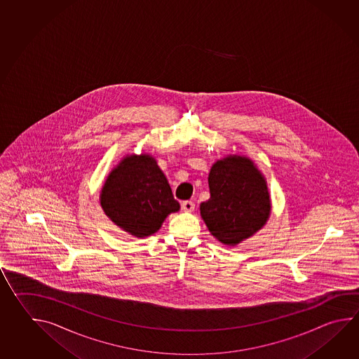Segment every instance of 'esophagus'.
I'll return each instance as SVG.
<instances>
[{
    "label": "esophagus",
    "mask_w": 359,
    "mask_h": 359,
    "mask_svg": "<svg viewBox=\"0 0 359 359\" xmlns=\"http://www.w3.org/2000/svg\"><path fill=\"white\" fill-rule=\"evenodd\" d=\"M194 208H196V205L191 201H184L182 203V210L184 212H193Z\"/></svg>",
    "instance_id": "obj_1"
}]
</instances>
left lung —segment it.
Masks as SVG:
<instances>
[{
  "instance_id": "left-lung-1",
  "label": "left lung",
  "mask_w": 359,
  "mask_h": 359,
  "mask_svg": "<svg viewBox=\"0 0 359 359\" xmlns=\"http://www.w3.org/2000/svg\"><path fill=\"white\" fill-rule=\"evenodd\" d=\"M208 187L211 197L201 203V216L222 244L236 245L248 239L270 217L266 179L248 157L230 154L215 162Z\"/></svg>"
}]
</instances>
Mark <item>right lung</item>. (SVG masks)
<instances>
[{"mask_svg":"<svg viewBox=\"0 0 359 359\" xmlns=\"http://www.w3.org/2000/svg\"><path fill=\"white\" fill-rule=\"evenodd\" d=\"M100 201L106 216L137 238L154 234L180 208L166 176L147 154L123 158L107 176Z\"/></svg>","mask_w":359,"mask_h":359,"instance_id":"right-lung-1","label":"right lung"}]
</instances>
